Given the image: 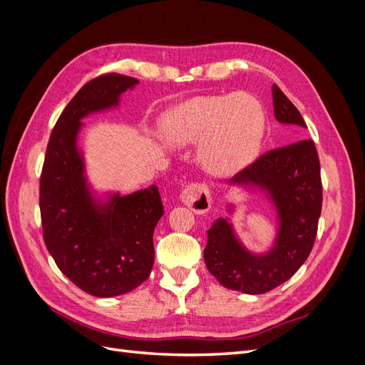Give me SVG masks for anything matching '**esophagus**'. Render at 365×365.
Here are the masks:
<instances>
[{"label":"esophagus","instance_id":"obj_1","mask_svg":"<svg viewBox=\"0 0 365 365\" xmlns=\"http://www.w3.org/2000/svg\"><path fill=\"white\" fill-rule=\"evenodd\" d=\"M181 202L192 208L195 213H207L212 205V196H210L208 187L201 182L187 185L180 195Z\"/></svg>","mask_w":365,"mask_h":365}]
</instances>
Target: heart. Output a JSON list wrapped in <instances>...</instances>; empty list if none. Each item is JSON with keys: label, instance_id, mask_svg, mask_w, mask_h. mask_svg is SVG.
Instances as JSON below:
<instances>
[{"label": "heart", "instance_id": "1", "mask_svg": "<svg viewBox=\"0 0 365 365\" xmlns=\"http://www.w3.org/2000/svg\"><path fill=\"white\" fill-rule=\"evenodd\" d=\"M160 130L172 148L201 143L204 168L212 173H231L257 158L264 137V113L250 94L195 97L165 113Z\"/></svg>", "mask_w": 365, "mask_h": 365}]
</instances>
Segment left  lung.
Here are the masks:
<instances>
[{
  "label": "left lung",
  "instance_id": "left-lung-1",
  "mask_svg": "<svg viewBox=\"0 0 365 365\" xmlns=\"http://www.w3.org/2000/svg\"><path fill=\"white\" fill-rule=\"evenodd\" d=\"M272 102L279 123L306 128L298 109L275 85ZM228 184L256 187L264 193L277 213V236L268 252L254 254L240 244L228 217H219L207 231L204 260L208 271L225 288L252 295L264 294L289 280L314 247L323 204L314 141L300 140L263 153ZM228 212H233V205Z\"/></svg>",
  "mask_w": 365,
  "mask_h": 365
}]
</instances>
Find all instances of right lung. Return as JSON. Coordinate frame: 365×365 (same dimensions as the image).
I'll return each instance as SVG.
<instances>
[{
    "label": "right lung",
    "mask_w": 365,
    "mask_h": 365,
    "mask_svg": "<svg viewBox=\"0 0 365 365\" xmlns=\"http://www.w3.org/2000/svg\"><path fill=\"white\" fill-rule=\"evenodd\" d=\"M134 77L105 74L85 83L48 140L39 185L43 242L58 268L82 291L115 297L135 289L153 267V230L164 210L157 185L97 200L77 135L86 115L117 108Z\"/></svg>",
    "instance_id": "right-lung-1"
}]
</instances>
